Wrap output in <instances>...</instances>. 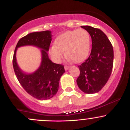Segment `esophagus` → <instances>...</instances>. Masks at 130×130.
<instances>
[{"instance_id": "34e87169", "label": "esophagus", "mask_w": 130, "mask_h": 130, "mask_svg": "<svg viewBox=\"0 0 130 130\" xmlns=\"http://www.w3.org/2000/svg\"><path fill=\"white\" fill-rule=\"evenodd\" d=\"M70 68V67H68V66H65V67H64V68H65V71H67V70L69 69Z\"/></svg>"}]
</instances>
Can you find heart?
<instances>
[{
    "label": "heart",
    "mask_w": 130,
    "mask_h": 130,
    "mask_svg": "<svg viewBox=\"0 0 130 130\" xmlns=\"http://www.w3.org/2000/svg\"><path fill=\"white\" fill-rule=\"evenodd\" d=\"M91 47V37L85 29L68 30L59 35L54 45L50 50V54L55 62H59L65 55L76 63L86 60Z\"/></svg>",
    "instance_id": "obj_1"
}]
</instances>
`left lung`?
Wrapping results in <instances>:
<instances>
[{
	"mask_svg": "<svg viewBox=\"0 0 130 130\" xmlns=\"http://www.w3.org/2000/svg\"><path fill=\"white\" fill-rule=\"evenodd\" d=\"M92 38L90 56L78 66L80 75L76 82L85 93L93 94L100 91L111 76L114 60V51L106 35L100 29L91 26H81Z\"/></svg>",
	"mask_w": 130,
	"mask_h": 130,
	"instance_id": "1",
	"label": "left lung"
}]
</instances>
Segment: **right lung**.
Masks as SVG:
<instances>
[{
	"instance_id": "obj_1",
	"label": "right lung",
	"mask_w": 130,
	"mask_h": 130,
	"mask_svg": "<svg viewBox=\"0 0 130 130\" xmlns=\"http://www.w3.org/2000/svg\"><path fill=\"white\" fill-rule=\"evenodd\" d=\"M52 36L50 30L30 33L19 40L13 55V68L18 80L29 95L40 100L51 99L56 95L59 89V80L65 73L63 65L53 63L47 54ZM26 45L36 47L40 49L41 53L40 66L32 73L23 71L16 60L17 49Z\"/></svg>"
}]
</instances>
